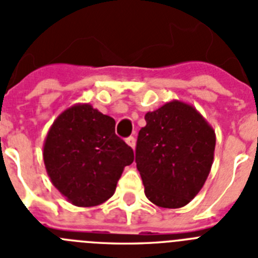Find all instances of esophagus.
I'll return each mask as SVG.
<instances>
[{"label":"esophagus","mask_w":258,"mask_h":258,"mask_svg":"<svg viewBox=\"0 0 258 258\" xmlns=\"http://www.w3.org/2000/svg\"><path fill=\"white\" fill-rule=\"evenodd\" d=\"M125 143H127V144H128V146L131 147V148L135 149V146H136V139H135V138H134V136H128V138H127V139H125Z\"/></svg>","instance_id":"esophagus-1"}]
</instances>
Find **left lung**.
Returning <instances> with one entry per match:
<instances>
[{
    "instance_id": "8db88e82",
    "label": "left lung",
    "mask_w": 258,
    "mask_h": 258,
    "mask_svg": "<svg viewBox=\"0 0 258 258\" xmlns=\"http://www.w3.org/2000/svg\"><path fill=\"white\" fill-rule=\"evenodd\" d=\"M146 122L135 151L146 197L160 207H183L206 182L215 133L192 106L179 101L147 112Z\"/></svg>"
}]
</instances>
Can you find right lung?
<instances>
[{"mask_svg": "<svg viewBox=\"0 0 258 258\" xmlns=\"http://www.w3.org/2000/svg\"><path fill=\"white\" fill-rule=\"evenodd\" d=\"M56 189L75 206L101 205L114 194L134 151L115 134V120L90 105H76L57 116L43 148Z\"/></svg>", "mask_w": 258, "mask_h": 258, "instance_id": "obj_1", "label": "right lung"}]
</instances>
